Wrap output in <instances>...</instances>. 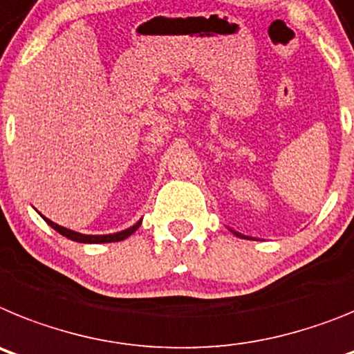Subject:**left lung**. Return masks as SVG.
<instances>
[{
  "instance_id": "8db88e82",
  "label": "left lung",
  "mask_w": 354,
  "mask_h": 354,
  "mask_svg": "<svg viewBox=\"0 0 354 354\" xmlns=\"http://www.w3.org/2000/svg\"><path fill=\"white\" fill-rule=\"evenodd\" d=\"M233 233H235V235H236V236H242V235H241V233H236V232H233Z\"/></svg>"
}]
</instances>
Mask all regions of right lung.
<instances>
[{
  "label": "right lung",
  "mask_w": 354,
  "mask_h": 354,
  "mask_svg": "<svg viewBox=\"0 0 354 354\" xmlns=\"http://www.w3.org/2000/svg\"><path fill=\"white\" fill-rule=\"evenodd\" d=\"M42 217H44V215H42ZM44 221L49 224V226H51V228L55 230V232L60 233V235L67 236V239H71V241H75V242H84V244H106V242L124 241V239H128L131 233L137 232L140 226V223H142V221H139V223H135L131 228L122 230V232H119V233H109V235H84V233L73 232V230H67V228H64V226H58L57 223L49 221L48 217H44Z\"/></svg>",
  "instance_id": "add662e5"
}]
</instances>
